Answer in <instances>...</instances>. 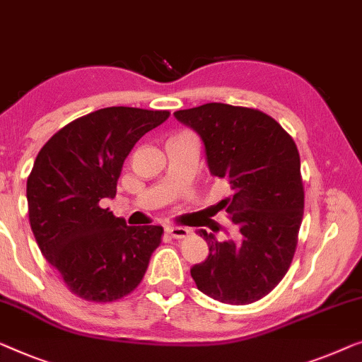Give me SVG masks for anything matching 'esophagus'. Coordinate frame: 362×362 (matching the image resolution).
<instances>
[{"instance_id": "34e87169", "label": "esophagus", "mask_w": 362, "mask_h": 362, "mask_svg": "<svg viewBox=\"0 0 362 362\" xmlns=\"http://www.w3.org/2000/svg\"><path fill=\"white\" fill-rule=\"evenodd\" d=\"M165 230L173 238H186L189 235V230L186 227H177V225H166Z\"/></svg>"}]
</instances>
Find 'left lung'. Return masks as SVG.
Returning <instances> with one entry per match:
<instances>
[{
    "instance_id": "obj_1",
    "label": "left lung",
    "mask_w": 362,
    "mask_h": 362,
    "mask_svg": "<svg viewBox=\"0 0 362 362\" xmlns=\"http://www.w3.org/2000/svg\"><path fill=\"white\" fill-rule=\"evenodd\" d=\"M175 117L201 137L211 175L230 185L232 194L218 207L242 233L240 242H218L201 230L209 256L192 266V279L223 303L259 300L279 284L296 253L303 185L294 140L258 109L207 103Z\"/></svg>"
}]
</instances>
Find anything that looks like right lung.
Masks as SVG:
<instances>
[{
  "instance_id": "1",
  "label": "right lung",
  "mask_w": 362,
  "mask_h": 362,
  "mask_svg": "<svg viewBox=\"0 0 362 362\" xmlns=\"http://www.w3.org/2000/svg\"><path fill=\"white\" fill-rule=\"evenodd\" d=\"M168 117V111L104 107L65 125L40 148L28 177L30 228L78 297L112 302L144 279L163 228L130 227L101 201L116 197L134 145Z\"/></svg>"
}]
</instances>
